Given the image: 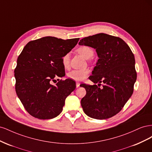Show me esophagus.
I'll return each instance as SVG.
<instances>
[{
	"mask_svg": "<svg viewBox=\"0 0 152 152\" xmlns=\"http://www.w3.org/2000/svg\"><path fill=\"white\" fill-rule=\"evenodd\" d=\"M80 83L79 82H76V87L77 88H78V87H79V86H80Z\"/></svg>",
	"mask_w": 152,
	"mask_h": 152,
	"instance_id": "esophagus-1",
	"label": "esophagus"
}]
</instances>
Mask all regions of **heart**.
<instances>
[{
	"label": "heart",
	"mask_w": 152,
	"mask_h": 152,
	"mask_svg": "<svg viewBox=\"0 0 152 152\" xmlns=\"http://www.w3.org/2000/svg\"><path fill=\"white\" fill-rule=\"evenodd\" d=\"M77 53L84 58L89 59L93 56L94 50L93 49L84 45L77 49ZM61 63L64 68L68 69L70 67V54L67 53L64 55L61 58ZM89 74V70L88 69H82V70H72L67 73V77L72 80L77 82L83 81L86 79V77Z\"/></svg>",
	"instance_id": "heart-1"
}]
</instances>
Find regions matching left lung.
I'll return each instance as SVG.
<instances>
[{"instance_id":"left-lung-1","label":"left lung","mask_w":152,"mask_h":152,"mask_svg":"<svg viewBox=\"0 0 152 152\" xmlns=\"http://www.w3.org/2000/svg\"><path fill=\"white\" fill-rule=\"evenodd\" d=\"M79 44L95 49L99 58L89 77L95 84H82L86 90L81 99L84 113L99 120L115 115L133 93L137 77L134 54L122 39L103 33L82 39ZM101 83L103 88L95 85Z\"/></svg>"}]
</instances>
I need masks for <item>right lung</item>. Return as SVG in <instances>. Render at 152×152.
<instances>
[{
  "label": "right lung",
  "mask_w": 152,
  "mask_h": 152,
  "mask_svg": "<svg viewBox=\"0 0 152 152\" xmlns=\"http://www.w3.org/2000/svg\"><path fill=\"white\" fill-rule=\"evenodd\" d=\"M79 38L63 40L45 37L27 44L15 70L18 97L31 116L50 119L61 113L65 99L75 89L70 79L51 84L65 75L61 58L77 45Z\"/></svg>",
  "instance_id": "1"
}]
</instances>
